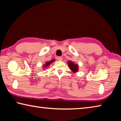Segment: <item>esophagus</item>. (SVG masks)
I'll return each instance as SVG.
<instances>
[{
  "label": "esophagus",
  "instance_id": "esophagus-1",
  "mask_svg": "<svg viewBox=\"0 0 121 121\" xmlns=\"http://www.w3.org/2000/svg\"><path fill=\"white\" fill-rule=\"evenodd\" d=\"M57 60H59V61H62L63 60V58L62 57H57Z\"/></svg>",
  "mask_w": 121,
  "mask_h": 121
}]
</instances>
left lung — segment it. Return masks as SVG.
I'll use <instances>...</instances> for the list:
<instances>
[{
  "instance_id": "1",
  "label": "left lung",
  "mask_w": 121,
  "mask_h": 121,
  "mask_svg": "<svg viewBox=\"0 0 121 121\" xmlns=\"http://www.w3.org/2000/svg\"><path fill=\"white\" fill-rule=\"evenodd\" d=\"M68 65L69 67V69H71V70L74 73L77 72L78 71V68H79V66H78V64H75V63L72 62V61L69 60L68 62Z\"/></svg>"
}]
</instances>
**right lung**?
<instances>
[{
  "label": "right lung",
  "mask_w": 121,
  "mask_h": 121,
  "mask_svg": "<svg viewBox=\"0 0 121 121\" xmlns=\"http://www.w3.org/2000/svg\"><path fill=\"white\" fill-rule=\"evenodd\" d=\"M55 61V60L54 59H52V60H51L50 61H49V62H46V64H44V65H43V67H48L49 65L51 63H53Z\"/></svg>",
  "instance_id": "1"
}]
</instances>
